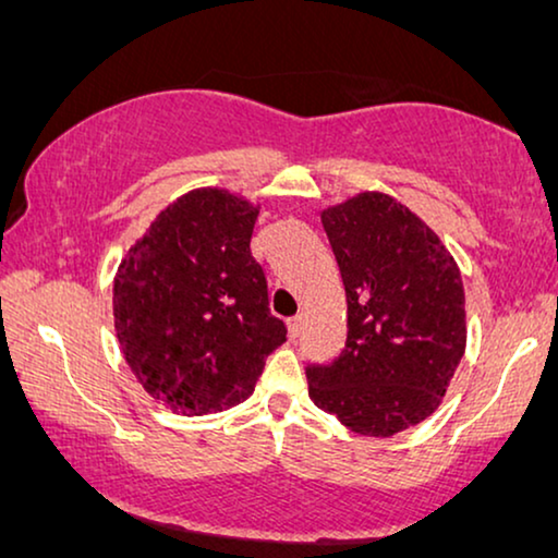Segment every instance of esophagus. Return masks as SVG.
<instances>
[{"mask_svg":"<svg viewBox=\"0 0 558 558\" xmlns=\"http://www.w3.org/2000/svg\"><path fill=\"white\" fill-rule=\"evenodd\" d=\"M301 328H303V313H298V315H293V318L288 320V330H290V336H298V332H301Z\"/></svg>","mask_w":558,"mask_h":558,"instance_id":"obj_1","label":"esophagus"}]
</instances>
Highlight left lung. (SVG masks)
<instances>
[{"label": "left lung", "mask_w": 558, "mask_h": 558, "mask_svg": "<svg viewBox=\"0 0 558 558\" xmlns=\"http://www.w3.org/2000/svg\"><path fill=\"white\" fill-rule=\"evenodd\" d=\"M348 301L345 348L307 365V396L353 434L388 438L444 401L465 351L459 265L440 238L386 193L320 213Z\"/></svg>", "instance_id": "left-lung-1"}]
</instances>
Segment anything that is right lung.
<instances>
[{"mask_svg": "<svg viewBox=\"0 0 558 558\" xmlns=\"http://www.w3.org/2000/svg\"><path fill=\"white\" fill-rule=\"evenodd\" d=\"M260 205L226 187L190 190L149 222L114 276L124 361L155 401L182 415L226 411L255 390L286 343L251 253Z\"/></svg>", "mask_w": 558, "mask_h": 558, "instance_id": "obj_1", "label": "right lung"}]
</instances>
